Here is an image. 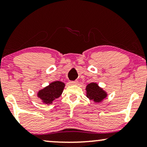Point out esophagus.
I'll list each match as a JSON object with an SVG mask.
<instances>
[{"label":"esophagus","mask_w":147,"mask_h":147,"mask_svg":"<svg viewBox=\"0 0 147 147\" xmlns=\"http://www.w3.org/2000/svg\"><path fill=\"white\" fill-rule=\"evenodd\" d=\"M69 83L71 85H77L78 84V80H76V81H71Z\"/></svg>","instance_id":"esophagus-1"}]
</instances>
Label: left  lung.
<instances>
[{
	"label": "left lung",
	"mask_w": 147,
	"mask_h": 147,
	"mask_svg": "<svg viewBox=\"0 0 147 147\" xmlns=\"http://www.w3.org/2000/svg\"><path fill=\"white\" fill-rule=\"evenodd\" d=\"M86 96L95 103H100L107 97L108 94L105 90L100 88L98 84L90 83L86 88Z\"/></svg>",
	"instance_id": "1"
}]
</instances>
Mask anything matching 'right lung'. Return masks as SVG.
Segmentation results:
<instances>
[{"instance_id":"1","label":"right lung","mask_w":147,"mask_h":147,"mask_svg":"<svg viewBox=\"0 0 147 147\" xmlns=\"http://www.w3.org/2000/svg\"><path fill=\"white\" fill-rule=\"evenodd\" d=\"M65 87V84L60 81L53 82L49 84V86H46L39 90L37 92V97L41 100L43 103L51 104L56 98L60 97Z\"/></svg>"}]
</instances>
